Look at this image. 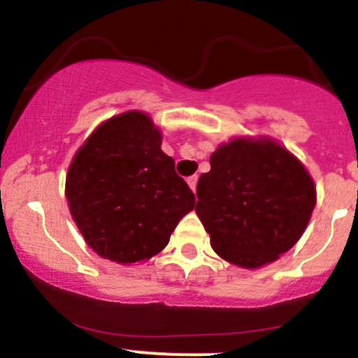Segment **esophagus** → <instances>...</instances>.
<instances>
[{
    "instance_id": "34e87169",
    "label": "esophagus",
    "mask_w": 358,
    "mask_h": 358,
    "mask_svg": "<svg viewBox=\"0 0 358 358\" xmlns=\"http://www.w3.org/2000/svg\"><path fill=\"white\" fill-rule=\"evenodd\" d=\"M187 184H189V187L193 191H196V184H198V176H191V178H187Z\"/></svg>"
}]
</instances>
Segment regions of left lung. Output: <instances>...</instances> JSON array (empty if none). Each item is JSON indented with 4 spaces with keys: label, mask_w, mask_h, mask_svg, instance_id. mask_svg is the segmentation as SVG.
Wrapping results in <instances>:
<instances>
[{
    "label": "left lung",
    "mask_w": 358,
    "mask_h": 358,
    "mask_svg": "<svg viewBox=\"0 0 358 358\" xmlns=\"http://www.w3.org/2000/svg\"><path fill=\"white\" fill-rule=\"evenodd\" d=\"M196 196L194 210L217 255L257 268L303 234L315 186L301 162L275 141L238 138L212 153Z\"/></svg>",
    "instance_id": "1"
}]
</instances>
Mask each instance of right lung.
<instances>
[{
  "label": "right lung",
  "instance_id": "right-lung-1",
  "mask_svg": "<svg viewBox=\"0 0 358 358\" xmlns=\"http://www.w3.org/2000/svg\"><path fill=\"white\" fill-rule=\"evenodd\" d=\"M160 145L152 119L132 110L96 127L73 157L65 196L80 234L103 259H152L193 210V191Z\"/></svg>",
  "mask_w": 358,
  "mask_h": 358
}]
</instances>
